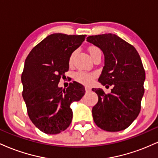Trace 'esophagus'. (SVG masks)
Segmentation results:
<instances>
[{"mask_svg": "<svg viewBox=\"0 0 158 158\" xmlns=\"http://www.w3.org/2000/svg\"><path fill=\"white\" fill-rule=\"evenodd\" d=\"M85 91L87 92V93H88V92H90V90H91V89H90V88H88V87H85Z\"/></svg>", "mask_w": 158, "mask_h": 158, "instance_id": "obj_1", "label": "esophagus"}]
</instances>
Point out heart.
<instances>
[{
  "label": "heart",
  "instance_id": "heart-1",
  "mask_svg": "<svg viewBox=\"0 0 158 158\" xmlns=\"http://www.w3.org/2000/svg\"><path fill=\"white\" fill-rule=\"evenodd\" d=\"M88 52H89L90 56L91 58L95 55V54L98 53V52H101L100 49L97 47L92 46L88 48ZM74 56V52L71 54L70 57V62H72ZM96 77V74L94 73H87V72L84 71H79L77 72L75 74H74V79L77 80L79 82L81 83V84L84 85H90L91 84L92 81H93L94 79Z\"/></svg>",
  "mask_w": 158,
  "mask_h": 158
}]
</instances>
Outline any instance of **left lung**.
Returning <instances> with one entry per match:
<instances>
[{
  "label": "left lung",
  "instance_id": "obj_1",
  "mask_svg": "<svg viewBox=\"0 0 158 158\" xmlns=\"http://www.w3.org/2000/svg\"><path fill=\"white\" fill-rule=\"evenodd\" d=\"M87 41L104 53L105 66L99 81L113 85L108 94L101 88H92L98 95V102L92 109L94 121L105 131H122L140 111L146 79L142 61L131 44L114 34L90 35Z\"/></svg>",
  "mask_w": 158,
  "mask_h": 158
}]
</instances>
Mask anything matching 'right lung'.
Listing matches in <instances>:
<instances>
[{
	"mask_svg": "<svg viewBox=\"0 0 158 158\" xmlns=\"http://www.w3.org/2000/svg\"><path fill=\"white\" fill-rule=\"evenodd\" d=\"M85 36L51 34L33 48L25 60L21 75L23 100L30 120L45 134L56 135L67 129L73 118L70 104L85 95V87L77 81L66 89L58 84L68 70L72 52Z\"/></svg>",
	"mask_w": 158,
	"mask_h": 158,
	"instance_id": "add662e5",
	"label": "right lung"
}]
</instances>
